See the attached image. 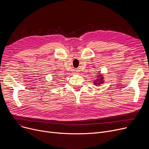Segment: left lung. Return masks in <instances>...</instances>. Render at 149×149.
<instances>
[{
  "instance_id": "obj_1",
  "label": "left lung",
  "mask_w": 149,
  "mask_h": 149,
  "mask_svg": "<svg viewBox=\"0 0 149 149\" xmlns=\"http://www.w3.org/2000/svg\"><path fill=\"white\" fill-rule=\"evenodd\" d=\"M104 76H103V74L100 73L99 75H98L97 76V79H95L94 80V81H93V84H95V86H100L101 84L104 83Z\"/></svg>"
}]
</instances>
